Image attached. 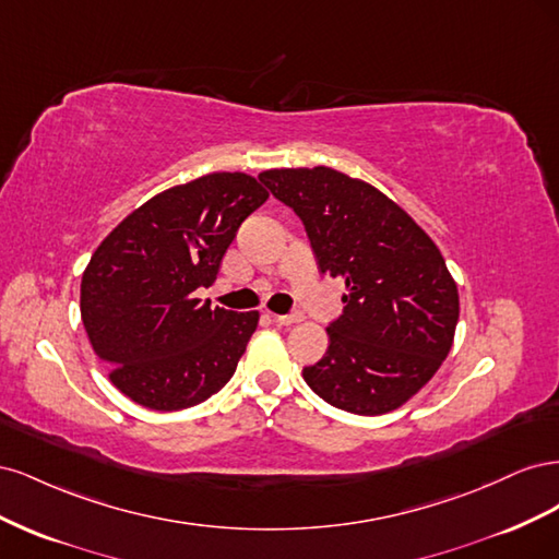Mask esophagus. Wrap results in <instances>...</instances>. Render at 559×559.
Returning <instances> with one entry per match:
<instances>
[{
    "label": "esophagus",
    "mask_w": 559,
    "mask_h": 559,
    "mask_svg": "<svg viewBox=\"0 0 559 559\" xmlns=\"http://www.w3.org/2000/svg\"><path fill=\"white\" fill-rule=\"evenodd\" d=\"M270 319H273L277 326H292L296 321H300V314H270Z\"/></svg>",
    "instance_id": "obj_1"
}]
</instances>
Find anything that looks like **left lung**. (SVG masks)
Listing matches in <instances>:
<instances>
[{
    "label": "left lung",
    "instance_id": "8db88e82",
    "mask_svg": "<svg viewBox=\"0 0 559 559\" xmlns=\"http://www.w3.org/2000/svg\"><path fill=\"white\" fill-rule=\"evenodd\" d=\"M306 226L321 275L343 277V314L302 380L354 415L396 411L452 347L460 296L445 259L413 218L373 186L331 167L259 175Z\"/></svg>",
    "mask_w": 559,
    "mask_h": 559
}]
</instances>
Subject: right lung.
I'll list each match as a JSON object with an SVG mask.
<instances>
[{
	"label": "right lung",
	"mask_w": 559,
	"mask_h": 559,
	"mask_svg": "<svg viewBox=\"0 0 559 559\" xmlns=\"http://www.w3.org/2000/svg\"><path fill=\"white\" fill-rule=\"evenodd\" d=\"M267 200L242 173H214L151 198L97 247L81 319L116 389L151 411L191 408L235 373L259 312L212 308V286L245 218Z\"/></svg>",
	"instance_id": "add662e5"
}]
</instances>
